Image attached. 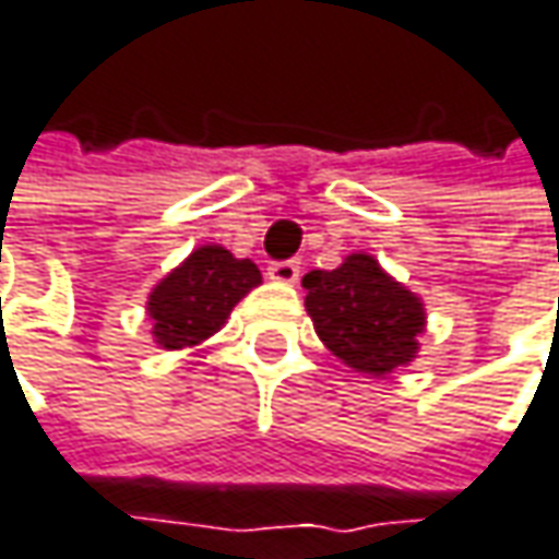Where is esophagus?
Segmentation results:
<instances>
[{
    "label": "esophagus",
    "mask_w": 559,
    "mask_h": 559,
    "mask_svg": "<svg viewBox=\"0 0 559 559\" xmlns=\"http://www.w3.org/2000/svg\"><path fill=\"white\" fill-rule=\"evenodd\" d=\"M269 278L278 284H297L300 281V262L287 259V262H272L269 265Z\"/></svg>",
    "instance_id": "1"
}]
</instances>
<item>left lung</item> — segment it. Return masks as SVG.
Returning a JSON list of instances; mask_svg holds the SVG:
<instances>
[{
	"instance_id": "left-lung-1",
	"label": "left lung",
	"mask_w": 559,
	"mask_h": 559,
	"mask_svg": "<svg viewBox=\"0 0 559 559\" xmlns=\"http://www.w3.org/2000/svg\"><path fill=\"white\" fill-rule=\"evenodd\" d=\"M304 287L316 334L353 372L384 378L416 359L423 297L391 278L376 255L356 250L331 272H309Z\"/></svg>"
}]
</instances>
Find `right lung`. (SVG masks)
<instances>
[{
	"label": "right lung",
	"instance_id": "1",
	"mask_svg": "<svg viewBox=\"0 0 559 559\" xmlns=\"http://www.w3.org/2000/svg\"><path fill=\"white\" fill-rule=\"evenodd\" d=\"M259 284L262 275L250 259H237L218 243L197 247L146 297L153 341L162 350L200 347Z\"/></svg>",
	"mask_w": 559,
	"mask_h": 559
}]
</instances>
